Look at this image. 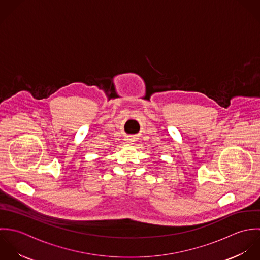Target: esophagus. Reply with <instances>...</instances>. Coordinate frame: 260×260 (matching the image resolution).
Instances as JSON below:
<instances>
[{
  "label": "esophagus",
  "instance_id": "obj_1",
  "mask_svg": "<svg viewBox=\"0 0 260 260\" xmlns=\"http://www.w3.org/2000/svg\"><path fill=\"white\" fill-rule=\"evenodd\" d=\"M126 142H127V144H129V145H135L136 142H137V139H136L135 137H127V138H126Z\"/></svg>",
  "mask_w": 260,
  "mask_h": 260
}]
</instances>
